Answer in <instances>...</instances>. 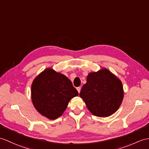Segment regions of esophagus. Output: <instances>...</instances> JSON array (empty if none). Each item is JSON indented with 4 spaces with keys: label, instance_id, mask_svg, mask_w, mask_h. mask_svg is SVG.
<instances>
[{
    "label": "esophagus",
    "instance_id": "34e87169",
    "mask_svg": "<svg viewBox=\"0 0 149 149\" xmlns=\"http://www.w3.org/2000/svg\"><path fill=\"white\" fill-rule=\"evenodd\" d=\"M81 87H78V88H77V91H78V93H80V91H81Z\"/></svg>",
    "mask_w": 149,
    "mask_h": 149
}]
</instances>
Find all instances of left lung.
Here are the masks:
<instances>
[{"label": "left lung", "instance_id": "8db88e82", "mask_svg": "<svg viewBox=\"0 0 149 149\" xmlns=\"http://www.w3.org/2000/svg\"><path fill=\"white\" fill-rule=\"evenodd\" d=\"M79 96L92 114L102 117L112 115L119 109L124 98L121 81L106 68L87 76Z\"/></svg>", "mask_w": 149, "mask_h": 149}]
</instances>
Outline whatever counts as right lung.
Wrapping results in <instances>:
<instances>
[{"label":"right lung","mask_w":149,"mask_h":149,"mask_svg":"<svg viewBox=\"0 0 149 149\" xmlns=\"http://www.w3.org/2000/svg\"><path fill=\"white\" fill-rule=\"evenodd\" d=\"M79 93L67 76L47 68L33 79L31 98L37 112L50 120L63 113L70 100Z\"/></svg>","instance_id":"obj_1"}]
</instances>
